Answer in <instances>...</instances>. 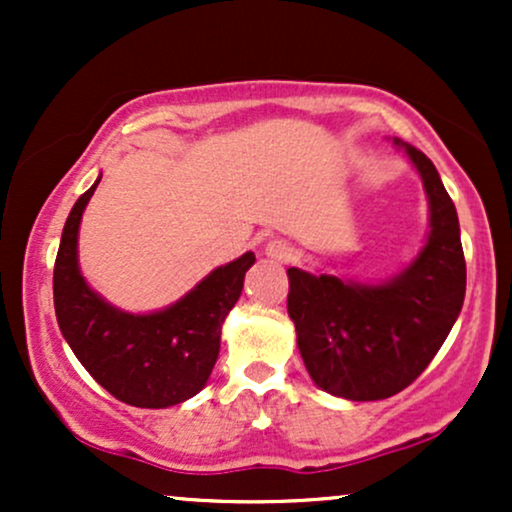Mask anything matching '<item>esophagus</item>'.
<instances>
[{
  "label": "esophagus",
  "instance_id": "esophagus-1",
  "mask_svg": "<svg viewBox=\"0 0 512 512\" xmlns=\"http://www.w3.org/2000/svg\"><path fill=\"white\" fill-rule=\"evenodd\" d=\"M264 255L274 262H289L293 255V248L284 238H272L267 245H264Z\"/></svg>",
  "mask_w": 512,
  "mask_h": 512
}]
</instances>
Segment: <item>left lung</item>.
<instances>
[{"label": "left lung", "mask_w": 512, "mask_h": 512, "mask_svg": "<svg viewBox=\"0 0 512 512\" xmlns=\"http://www.w3.org/2000/svg\"><path fill=\"white\" fill-rule=\"evenodd\" d=\"M428 197L424 248L380 284L291 267L289 317L298 351L320 390L351 402L402 392L424 373L455 325L467 267L455 204L431 158L395 139Z\"/></svg>", "instance_id": "obj_1"}]
</instances>
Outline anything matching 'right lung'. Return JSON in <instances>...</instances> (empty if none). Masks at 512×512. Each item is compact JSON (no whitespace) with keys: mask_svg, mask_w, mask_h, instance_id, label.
<instances>
[{"mask_svg":"<svg viewBox=\"0 0 512 512\" xmlns=\"http://www.w3.org/2000/svg\"><path fill=\"white\" fill-rule=\"evenodd\" d=\"M98 178L76 199L55 260V313L62 337L91 378L120 402L166 409L207 385L221 349V325L243 291L255 255L216 267L180 301L156 313H127L86 284L79 269V226Z\"/></svg>","mask_w":512,"mask_h":512,"instance_id":"obj_1","label":"right lung"}]
</instances>
